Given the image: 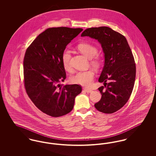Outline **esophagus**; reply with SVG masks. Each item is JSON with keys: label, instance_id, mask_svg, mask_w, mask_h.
I'll return each instance as SVG.
<instances>
[{"label": "esophagus", "instance_id": "esophagus-1", "mask_svg": "<svg viewBox=\"0 0 156 156\" xmlns=\"http://www.w3.org/2000/svg\"><path fill=\"white\" fill-rule=\"evenodd\" d=\"M83 90H84L85 92H87V93H90V92H91L92 91V89H90V88H84Z\"/></svg>", "mask_w": 156, "mask_h": 156}]
</instances>
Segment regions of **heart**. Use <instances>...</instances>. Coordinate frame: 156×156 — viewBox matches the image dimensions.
<instances>
[{
    "mask_svg": "<svg viewBox=\"0 0 156 156\" xmlns=\"http://www.w3.org/2000/svg\"><path fill=\"white\" fill-rule=\"evenodd\" d=\"M77 48L82 54L90 59L95 56L98 52L97 47L90 43H83L79 44L77 46ZM71 51L67 48L65 49L62 53L61 62L64 69L67 71H69L71 70ZM92 63L95 66H98L100 64V61L98 58L96 57L92 60ZM94 75L95 73L92 69L78 71L71 76V81L74 83L88 87L93 81Z\"/></svg>",
    "mask_w": 156,
    "mask_h": 156,
    "instance_id": "b5f03b06",
    "label": "heart"
}]
</instances>
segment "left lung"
Returning a JSON list of instances; mask_svg holds the SVG:
<instances>
[{"instance_id": "1", "label": "left lung", "mask_w": 156, "mask_h": 156, "mask_svg": "<svg viewBox=\"0 0 156 156\" xmlns=\"http://www.w3.org/2000/svg\"><path fill=\"white\" fill-rule=\"evenodd\" d=\"M85 36L98 41L105 57L98 80L104 86L98 88L102 97L95 107L105 113H114L126 104L133 89L136 64L133 54L125 37L108 27L87 29L81 34Z\"/></svg>"}]
</instances>
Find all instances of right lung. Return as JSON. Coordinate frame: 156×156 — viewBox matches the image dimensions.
<instances>
[{
  "mask_svg": "<svg viewBox=\"0 0 156 156\" xmlns=\"http://www.w3.org/2000/svg\"><path fill=\"white\" fill-rule=\"evenodd\" d=\"M81 28L52 27L40 34L27 48L24 58V87L38 109L52 117L71 111L81 86L62 85L66 78L61 55L66 46L82 31Z\"/></svg>",
  "mask_w": 156,
  "mask_h": 156,
  "instance_id": "right-lung-1",
  "label": "right lung"
}]
</instances>
